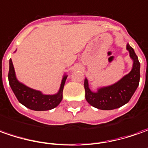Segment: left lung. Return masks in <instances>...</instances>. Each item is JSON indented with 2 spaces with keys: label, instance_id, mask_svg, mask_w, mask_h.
I'll return each instance as SVG.
<instances>
[{
  "label": "left lung",
  "instance_id": "obj_1",
  "mask_svg": "<svg viewBox=\"0 0 148 148\" xmlns=\"http://www.w3.org/2000/svg\"><path fill=\"white\" fill-rule=\"evenodd\" d=\"M126 49L133 60V68L130 73L125 75L115 84L107 87H101L97 92L89 88L88 80L84 79L85 98L93 107L108 110L119 108L129 102L137 89L140 79V63L134 50L127 44Z\"/></svg>",
  "mask_w": 148,
  "mask_h": 148
}]
</instances>
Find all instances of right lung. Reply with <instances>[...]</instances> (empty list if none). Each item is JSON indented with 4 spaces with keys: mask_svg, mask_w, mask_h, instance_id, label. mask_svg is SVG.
Wrapping results in <instances>:
<instances>
[{
    "mask_svg": "<svg viewBox=\"0 0 148 148\" xmlns=\"http://www.w3.org/2000/svg\"><path fill=\"white\" fill-rule=\"evenodd\" d=\"M67 76L68 75L66 74L63 76L60 89L56 94L45 95L42 92L27 87L18 81L15 75L12 60L10 59V69L8 74L10 86L18 101L33 110H49L56 107L62 101L63 89Z\"/></svg>",
    "mask_w": 148,
    "mask_h": 148,
    "instance_id": "right-lung-1",
    "label": "right lung"
}]
</instances>
